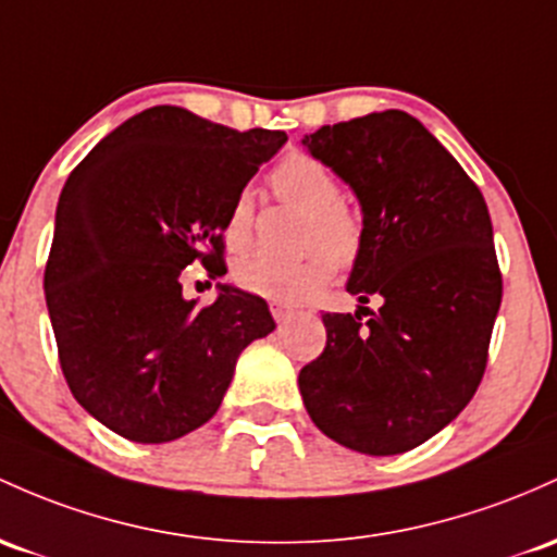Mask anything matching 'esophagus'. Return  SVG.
<instances>
[{"label": "esophagus", "instance_id": "obj_1", "mask_svg": "<svg viewBox=\"0 0 557 557\" xmlns=\"http://www.w3.org/2000/svg\"><path fill=\"white\" fill-rule=\"evenodd\" d=\"M269 309H272V317L277 322H285L293 314V307H288V304H280V301L269 304Z\"/></svg>", "mask_w": 557, "mask_h": 557}]
</instances>
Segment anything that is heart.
Returning a JSON list of instances; mask_svg holds the SVG:
<instances>
[{
    "label": "heart",
    "mask_w": 557,
    "mask_h": 557,
    "mask_svg": "<svg viewBox=\"0 0 557 557\" xmlns=\"http://www.w3.org/2000/svg\"><path fill=\"white\" fill-rule=\"evenodd\" d=\"M274 198L307 211L304 246L307 256L293 261L250 256L235 267V283L256 296L274 301H307L338 274L341 261H354L364 243V219L346 203L341 180L333 169L307 152H290L269 174ZM256 206L250 189H240L224 213V243L232 253H243L253 243Z\"/></svg>",
    "instance_id": "b5f03b06"
}]
</instances>
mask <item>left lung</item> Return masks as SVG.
Masks as SVG:
<instances>
[{
	"label": "left lung",
	"instance_id": "8db88e82",
	"mask_svg": "<svg viewBox=\"0 0 557 557\" xmlns=\"http://www.w3.org/2000/svg\"><path fill=\"white\" fill-rule=\"evenodd\" d=\"M304 145L362 203L348 293L381 307L322 314L327 344L298 372V388L333 442L399 455L451 423L484 377L503 301L486 200L405 110L322 126Z\"/></svg>",
	"mask_w": 557,
	"mask_h": 557
}]
</instances>
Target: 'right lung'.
Wrapping results in <instances>:
<instances>
[{"label":"right lung","mask_w":557,"mask_h":557,"mask_svg":"<svg viewBox=\"0 0 557 557\" xmlns=\"http://www.w3.org/2000/svg\"><path fill=\"white\" fill-rule=\"evenodd\" d=\"M288 134L237 132L156 106L71 171L45 267L47 309L71 394L139 444L216 414L240 351L274 330L264 298L227 288L185 301L180 274H222L224 213Z\"/></svg>","instance_id":"1"}]
</instances>
